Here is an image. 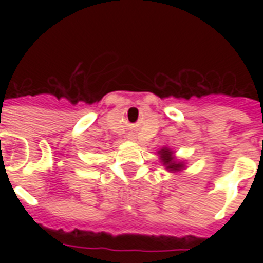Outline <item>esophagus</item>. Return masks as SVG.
<instances>
[{"instance_id": "34e87169", "label": "esophagus", "mask_w": 263, "mask_h": 263, "mask_svg": "<svg viewBox=\"0 0 263 263\" xmlns=\"http://www.w3.org/2000/svg\"><path fill=\"white\" fill-rule=\"evenodd\" d=\"M129 139H132V138H131V136H129Z\"/></svg>"}]
</instances>
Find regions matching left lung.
I'll use <instances>...</instances> for the list:
<instances>
[{
  "instance_id": "obj_1",
  "label": "left lung",
  "mask_w": 263,
  "mask_h": 263,
  "mask_svg": "<svg viewBox=\"0 0 263 263\" xmlns=\"http://www.w3.org/2000/svg\"><path fill=\"white\" fill-rule=\"evenodd\" d=\"M161 160L164 162V165H166V168L169 171H180V169L183 168V165L181 164H176L175 161L172 158V152L168 150V148H164V150H161Z\"/></svg>"
}]
</instances>
